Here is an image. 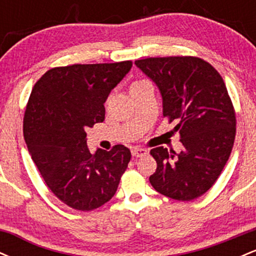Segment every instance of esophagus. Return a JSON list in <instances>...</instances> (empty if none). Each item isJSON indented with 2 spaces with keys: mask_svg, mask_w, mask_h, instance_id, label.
Wrapping results in <instances>:
<instances>
[{
  "mask_svg": "<svg viewBox=\"0 0 256 256\" xmlns=\"http://www.w3.org/2000/svg\"><path fill=\"white\" fill-rule=\"evenodd\" d=\"M131 154L132 156L134 158H142L148 154V150H146V149H142V148H134L131 149Z\"/></svg>",
  "mask_w": 256,
  "mask_h": 256,
  "instance_id": "1",
  "label": "esophagus"
}]
</instances>
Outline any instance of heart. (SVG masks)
Returning a JSON list of instances; mask_svg holds the SVG:
<instances>
[{
	"label": "heart",
	"mask_w": 256,
	"mask_h": 256,
	"mask_svg": "<svg viewBox=\"0 0 256 256\" xmlns=\"http://www.w3.org/2000/svg\"><path fill=\"white\" fill-rule=\"evenodd\" d=\"M144 83H148V82H146V80H137V82H134V83H132L131 88L140 86V85H142V84H144Z\"/></svg>",
	"instance_id": "b5f03b06"
}]
</instances>
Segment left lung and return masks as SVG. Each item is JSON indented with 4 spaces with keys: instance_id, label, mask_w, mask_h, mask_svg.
<instances>
[{
    "instance_id": "8db88e82",
    "label": "left lung",
    "mask_w": 256,
    "mask_h": 256,
    "mask_svg": "<svg viewBox=\"0 0 256 256\" xmlns=\"http://www.w3.org/2000/svg\"><path fill=\"white\" fill-rule=\"evenodd\" d=\"M156 84L164 116L177 122L180 152L158 146L150 150L158 167L149 177L158 192L192 201L212 188L230 156L236 114L224 80L207 61L195 56L148 58L134 61Z\"/></svg>"
}]
</instances>
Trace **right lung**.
<instances>
[{"label":"right lung","instance_id":"1","mask_svg":"<svg viewBox=\"0 0 256 256\" xmlns=\"http://www.w3.org/2000/svg\"><path fill=\"white\" fill-rule=\"evenodd\" d=\"M132 61L71 64L38 79L24 116V138L49 189L64 204L89 212L116 194L130 162V149L116 144L91 154L86 128L104 120V102Z\"/></svg>","mask_w":256,"mask_h":256}]
</instances>
